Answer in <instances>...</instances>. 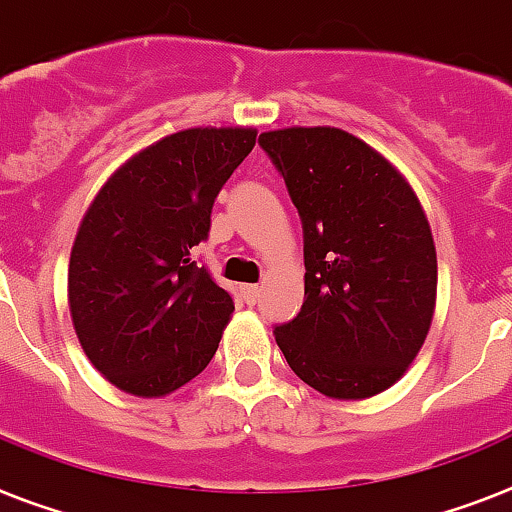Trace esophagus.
Masks as SVG:
<instances>
[{
    "mask_svg": "<svg viewBox=\"0 0 512 512\" xmlns=\"http://www.w3.org/2000/svg\"><path fill=\"white\" fill-rule=\"evenodd\" d=\"M259 293H261L259 285H243V287H240V295H243V301L251 303V306L259 301Z\"/></svg>",
    "mask_w": 512,
    "mask_h": 512,
    "instance_id": "obj_1",
    "label": "esophagus"
}]
</instances>
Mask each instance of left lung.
I'll list each match as a JSON object with an SVG mask.
<instances>
[{
    "label": "left lung",
    "instance_id": "left-lung-1",
    "mask_svg": "<svg viewBox=\"0 0 512 512\" xmlns=\"http://www.w3.org/2000/svg\"><path fill=\"white\" fill-rule=\"evenodd\" d=\"M259 146L303 222L306 298L274 340L327 398L379 395L432 327L437 251L424 206L379 151L340 128L269 130Z\"/></svg>",
    "mask_w": 512,
    "mask_h": 512
}]
</instances>
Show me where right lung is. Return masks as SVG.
<instances>
[{"label":"right lung","instance_id":"obj_1","mask_svg":"<svg viewBox=\"0 0 512 512\" xmlns=\"http://www.w3.org/2000/svg\"><path fill=\"white\" fill-rule=\"evenodd\" d=\"M256 146L253 128H190L151 143L101 185L75 235L67 303L94 369L117 390L162 398L209 366L235 311L193 246Z\"/></svg>","mask_w":512,"mask_h":512}]
</instances>
